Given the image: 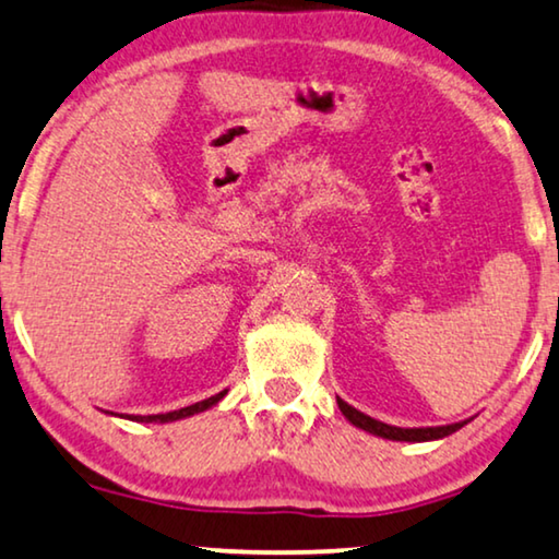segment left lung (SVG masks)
I'll list each match as a JSON object with an SVG mask.
<instances>
[{
    "mask_svg": "<svg viewBox=\"0 0 559 559\" xmlns=\"http://www.w3.org/2000/svg\"><path fill=\"white\" fill-rule=\"evenodd\" d=\"M336 405H340L342 415L352 423V426L367 430V433H372V436L388 438V440H405V443H423V440L445 438V436L455 433V430H461L468 423V420H461V423H451V426H436V428H397V426H388V423H382V420L369 418V415L359 413L357 407L344 403L342 397H336Z\"/></svg>",
    "mask_w": 559,
    "mask_h": 559,
    "instance_id": "1",
    "label": "left lung"
}]
</instances>
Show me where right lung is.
Wrapping results in <instances>:
<instances>
[{
    "label": "right lung",
    "mask_w": 559,
    "mask_h": 559,
    "mask_svg": "<svg viewBox=\"0 0 559 559\" xmlns=\"http://www.w3.org/2000/svg\"><path fill=\"white\" fill-rule=\"evenodd\" d=\"M225 395H227V390L217 392V395H212L207 400H202V403L179 407V411H171V413H159V415H119V418H129V420H136V423H175V420L190 418V415H198V413L210 411V407L217 405ZM108 415H116V413H108Z\"/></svg>",
    "instance_id": "1"
}]
</instances>
